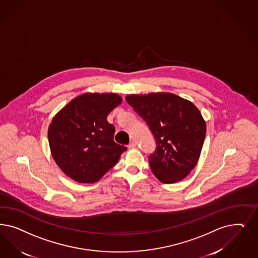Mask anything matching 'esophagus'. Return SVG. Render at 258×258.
Masks as SVG:
<instances>
[{
	"label": "esophagus",
	"instance_id": "1",
	"mask_svg": "<svg viewBox=\"0 0 258 258\" xmlns=\"http://www.w3.org/2000/svg\"><path fill=\"white\" fill-rule=\"evenodd\" d=\"M136 146H137L136 142H131L129 144H128V148H135Z\"/></svg>",
	"mask_w": 258,
	"mask_h": 258
}]
</instances>
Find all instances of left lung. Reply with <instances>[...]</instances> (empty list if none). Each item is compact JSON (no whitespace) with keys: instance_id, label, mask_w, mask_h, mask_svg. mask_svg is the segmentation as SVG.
Returning a JSON list of instances; mask_svg holds the SVG:
<instances>
[{"instance_id":"obj_1","label":"left lung","mask_w":258,"mask_h":258,"mask_svg":"<svg viewBox=\"0 0 258 258\" xmlns=\"http://www.w3.org/2000/svg\"><path fill=\"white\" fill-rule=\"evenodd\" d=\"M125 100L155 137L157 147L149 156L153 174L167 184L182 180L197 165L205 140L200 110L171 93L128 95Z\"/></svg>"}]
</instances>
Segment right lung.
<instances>
[{
  "label": "right lung",
  "instance_id": "1",
  "mask_svg": "<svg viewBox=\"0 0 258 258\" xmlns=\"http://www.w3.org/2000/svg\"><path fill=\"white\" fill-rule=\"evenodd\" d=\"M122 99L113 93H86L71 100L48 128L52 157L61 171L81 183L98 181L127 150L114 142L109 113Z\"/></svg>",
  "mask_w": 258,
  "mask_h": 258
}]
</instances>
